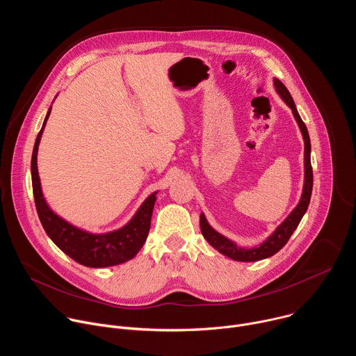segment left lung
Masks as SVG:
<instances>
[{
  "label": "left lung",
  "instance_id": "1",
  "mask_svg": "<svg viewBox=\"0 0 356 356\" xmlns=\"http://www.w3.org/2000/svg\"><path fill=\"white\" fill-rule=\"evenodd\" d=\"M275 90L280 95V98L287 104V107L291 110L294 120L301 131L302 140H304V184H302V193L300 197L298 204L293 209V211L287 216V218L258 246H252V248H242L238 246L234 241L228 239L227 236L221 235L217 232L207 221L206 216L201 213L200 216V228L202 236L206 238V241L216 248L222 255L236 261V262H257L262 261L266 258L273 257L275 253H277L290 239L291 234L294 229L298 227L302 216L306 214L309 204H310V198H312V191H313V169H312V143H310V136L306 124L302 122V120L298 115V111L296 108L294 101L289 92V90L284 87V84L273 79Z\"/></svg>",
  "mask_w": 356,
  "mask_h": 356
}]
</instances>
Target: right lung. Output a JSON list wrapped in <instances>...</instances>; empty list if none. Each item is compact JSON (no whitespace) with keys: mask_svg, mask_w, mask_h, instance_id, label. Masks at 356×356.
<instances>
[{"mask_svg":"<svg viewBox=\"0 0 356 356\" xmlns=\"http://www.w3.org/2000/svg\"><path fill=\"white\" fill-rule=\"evenodd\" d=\"M52 111V106L44 117L43 125L36 136L32 161H31V175H32V188L35 197V206L42 222V227L47 236L55 242V245L63 250L67 257L80 265L87 268H108L128 262L135 258L136 253L143 246L149 228L150 218L154 213L156 193H152L138 209L135 216L121 228L104 234H92L81 229L62 217H59L52 209L49 207L47 201L42 193L40 179L38 173V147L46 125V121Z\"/></svg>","mask_w":356,"mask_h":356,"instance_id":"1","label":"right lung"}]
</instances>
